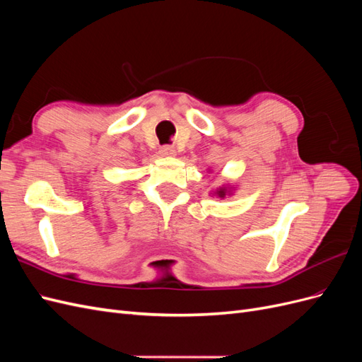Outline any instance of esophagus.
Instances as JSON below:
<instances>
[{"instance_id":"esophagus-1","label":"esophagus","mask_w":362,"mask_h":362,"mask_svg":"<svg viewBox=\"0 0 362 362\" xmlns=\"http://www.w3.org/2000/svg\"><path fill=\"white\" fill-rule=\"evenodd\" d=\"M160 154L163 157H170V156H175V149L172 146H161L160 148Z\"/></svg>"}]
</instances>
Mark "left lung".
I'll list each match as a JSON object with an SVG mask.
<instances>
[{
	"mask_svg": "<svg viewBox=\"0 0 362 362\" xmlns=\"http://www.w3.org/2000/svg\"><path fill=\"white\" fill-rule=\"evenodd\" d=\"M225 194V192L223 190H221V192H218V196H223Z\"/></svg>",
	"mask_w": 362,
	"mask_h": 362,
	"instance_id": "8db88e82",
	"label": "left lung"
}]
</instances>
